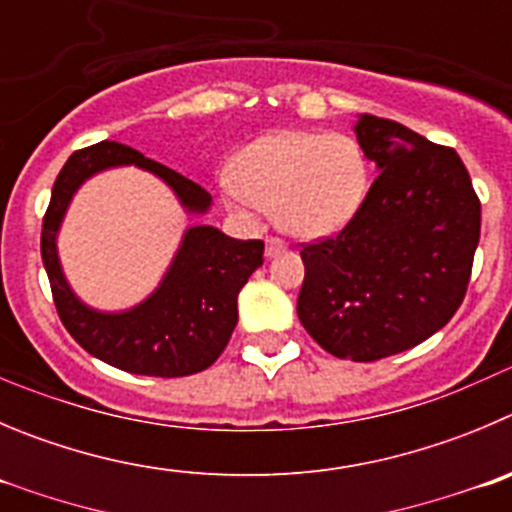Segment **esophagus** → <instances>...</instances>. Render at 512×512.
<instances>
[{"instance_id":"obj_1","label":"esophagus","mask_w":512,"mask_h":512,"mask_svg":"<svg viewBox=\"0 0 512 512\" xmlns=\"http://www.w3.org/2000/svg\"><path fill=\"white\" fill-rule=\"evenodd\" d=\"M286 248H289V243H286L284 238L279 236L266 238V256H279V253H284Z\"/></svg>"}]
</instances>
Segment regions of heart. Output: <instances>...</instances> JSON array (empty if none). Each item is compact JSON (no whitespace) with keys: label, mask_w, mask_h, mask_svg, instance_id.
I'll list each match as a JSON object with an SVG mask.
<instances>
[{"label":"heart","mask_w":512,"mask_h":512,"mask_svg":"<svg viewBox=\"0 0 512 512\" xmlns=\"http://www.w3.org/2000/svg\"><path fill=\"white\" fill-rule=\"evenodd\" d=\"M367 165L359 145L342 133L276 130L253 140L233 160L223 196L243 216L261 208L299 238L339 231L362 203Z\"/></svg>","instance_id":"obj_1"}]
</instances>
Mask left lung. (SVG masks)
Returning <instances> with one entry per match:
<instances>
[{
	"label": "left lung",
	"mask_w": 512,
	"mask_h": 512,
	"mask_svg": "<svg viewBox=\"0 0 512 512\" xmlns=\"http://www.w3.org/2000/svg\"><path fill=\"white\" fill-rule=\"evenodd\" d=\"M357 138L379 175L332 236L301 243L296 314L321 349L374 362L440 332L467 294L480 198L455 148L362 115Z\"/></svg>",
	"instance_id": "8db88e82"
}]
</instances>
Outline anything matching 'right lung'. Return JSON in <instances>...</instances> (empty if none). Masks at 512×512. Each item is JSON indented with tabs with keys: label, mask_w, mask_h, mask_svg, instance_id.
Segmentation results:
<instances>
[{
	"label": "right lung",
	"mask_w": 512,
	"mask_h": 512,
	"mask_svg": "<svg viewBox=\"0 0 512 512\" xmlns=\"http://www.w3.org/2000/svg\"><path fill=\"white\" fill-rule=\"evenodd\" d=\"M135 163L168 183L188 211H206L211 196L135 148L102 140L75 150L60 170L42 218V261L52 299L67 332L92 357L110 367L148 377H188L211 367L226 349L238 321V291L264 264V241L228 238L213 226H193L160 289L125 314H97L67 286L60 271L55 233L72 193L87 175L110 165Z\"/></svg>",
	"instance_id": "add662e5"
}]
</instances>
